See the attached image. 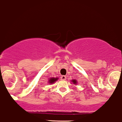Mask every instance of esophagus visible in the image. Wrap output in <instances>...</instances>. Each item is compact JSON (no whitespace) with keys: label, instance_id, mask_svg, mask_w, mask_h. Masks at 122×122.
<instances>
[{"label":"esophagus","instance_id":"1","mask_svg":"<svg viewBox=\"0 0 122 122\" xmlns=\"http://www.w3.org/2000/svg\"><path fill=\"white\" fill-rule=\"evenodd\" d=\"M66 79V76H61V79L62 80V81H65Z\"/></svg>","mask_w":122,"mask_h":122}]
</instances>
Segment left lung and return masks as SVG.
Returning a JSON list of instances; mask_svg holds the SVG:
<instances>
[{
	"mask_svg": "<svg viewBox=\"0 0 122 122\" xmlns=\"http://www.w3.org/2000/svg\"><path fill=\"white\" fill-rule=\"evenodd\" d=\"M71 81H72V83H73L74 84V85H76V84H77V81H76V79H72Z\"/></svg>",
	"mask_w": 122,
	"mask_h": 122,
	"instance_id": "obj_1",
	"label": "left lung"
}]
</instances>
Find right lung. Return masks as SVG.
<instances>
[{
	"instance_id": "add662e5",
	"label": "right lung",
	"mask_w": 122,
	"mask_h": 122,
	"mask_svg": "<svg viewBox=\"0 0 122 122\" xmlns=\"http://www.w3.org/2000/svg\"><path fill=\"white\" fill-rule=\"evenodd\" d=\"M58 77H50L49 79V81H49L48 83L51 85V84H53L54 83H55V81H58Z\"/></svg>"
}]
</instances>
